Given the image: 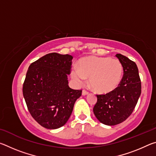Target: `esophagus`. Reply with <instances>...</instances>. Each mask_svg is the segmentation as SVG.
<instances>
[{
    "label": "esophagus",
    "mask_w": 156,
    "mask_h": 156,
    "mask_svg": "<svg viewBox=\"0 0 156 156\" xmlns=\"http://www.w3.org/2000/svg\"><path fill=\"white\" fill-rule=\"evenodd\" d=\"M87 94H89L88 91H87L85 90H83V92H82V95H83V96H86V95Z\"/></svg>",
    "instance_id": "esophagus-1"
}]
</instances>
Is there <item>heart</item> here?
Masks as SVG:
<instances>
[{
  "label": "heart",
  "mask_w": 156,
  "mask_h": 156,
  "mask_svg": "<svg viewBox=\"0 0 156 156\" xmlns=\"http://www.w3.org/2000/svg\"><path fill=\"white\" fill-rule=\"evenodd\" d=\"M72 78L84 84L89 78V84L95 91L108 94L119 86L123 76V66L119 60L109 57L87 56L80 59L78 68L73 67Z\"/></svg>",
  "instance_id": "obj_1"
}]
</instances>
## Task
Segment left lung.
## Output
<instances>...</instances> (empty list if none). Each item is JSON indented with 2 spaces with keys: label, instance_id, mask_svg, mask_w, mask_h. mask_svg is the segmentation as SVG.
<instances>
[{
  "label": "left lung",
  "instance_id": "left-lung-1",
  "mask_svg": "<svg viewBox=\"0 0 156 156\" xmlns=\"http://www.w3.org/2000/svg\"><path fill=\"white\" fill-rule=\"evenodd\" d=\"M123 66V77L115 90L97 95L94 115L100 122L112 126L122 122L135 109L141 94V82L135 62L120 54L115 55Z\"/></svg>",
  "mask_w": 156,
  "mask_h": 156
}]
</instances>
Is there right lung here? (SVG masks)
Segmentation results:
<instances>
[{"instance_id":"obj_1","label":"right lung","mask_w":156,"mask_h":156,"mask_svg":"<svg viewBox=\"0 0 156 156\" xmlns=\"http://www.w3.org/2000/svg\"><path fill=\"white\" fill-rule=\"evenodd\" d=\"M73 57L51 53L30 65L23 94L29 112L44 128L56 129L69 118L82 90L68 85Z\"/></svg>"}]
</instances>
